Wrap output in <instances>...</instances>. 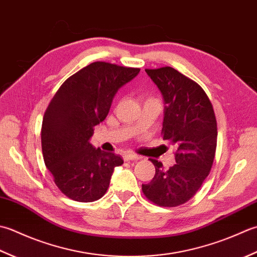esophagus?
Segmentation results:
<instances>
[{
	"label": "esophagus",
	"mask_w": 257,
	"mask_h": 257,
	"mask_svg": "<svg viewBox=\"0 0 257 257\" xmlns=\"http://www.w3.org/2000/svg\"><path fill=\"white\" fill-rule=\"evenodd\" d=\"M124 161H134V160H140V156L133 154V153H125L123 155Z\"/></svg>",
	"instance_id": "obj_1"
}]
</instances>
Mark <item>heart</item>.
Segmentation results:
<instances>
[{
    "mask_svg": "<svg viewBox=\"0 0 257 257\" xmlns=\"http://www.w3.org/2000/svg\"><path fill=\"white\" fill-rule=\"evenodd\" d=\"M152 99H155V98H152Z\"/></svg>",
    "mask_w": 257,
    "mask_h": 257,
    "instance_id": "b5f03b06",
    "label": "heart"
}]
</instances>
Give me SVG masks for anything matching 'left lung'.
Wrapping results in <instances>:
<instances>
[{"label":"left lung","instance_id":"1","mask_svg":"<svg viewBox=\"0 0 257 257\" xmlns=\"http://www.w3.org/2000/svg\"><path fill=\"white\" fill-rule=\"evenodd\" d=\"M166 104L162 138L174 146L175 162L164 170L150 160L155 175L142 191L158 206L175 207L190 201L211 172L217 144V122L205 91L171 66L146 69Z\"/></svg>","mask_w":257,"mask_h":257}]
</instances>
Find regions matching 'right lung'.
Masks as SVG:
<instances>
[{
  "instance_id": "obj_1",
  "label": "right lung",
  "mask_w": 257,
  "mask_h": 257,
  "mask_svg": "<svg viewBox=\"0 0 257 257\" xmlns=\"http://www.w3.org/2000/svg\"><path fill=\"white\" fill-rule=\"evenodd\" d=\"M138 67L93 62L70 76L51 99L42 122V153L55 185L73 201L94 202L105 194L114 167L123 160L88 142L107 116L118 88Z\"/></svg>"
}]
</instances>
